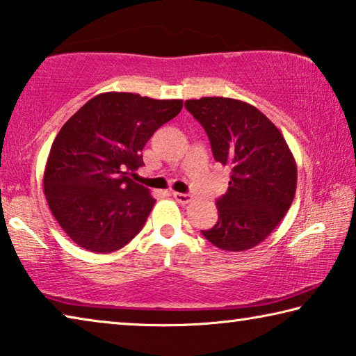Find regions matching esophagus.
I'll return each mask as SVG.
<instances>
[{
    "instance_id": "34e87169",
    "label": "esophagus",
    "mask_w": 356,
    "mask_h": 356,
    "mask_svg": "<svg viewBox=\"0 0 356 356\" xmlns=\"http://www.w3.org/2000/svg\"><path fill=\"white\" fill-rule=\"evenodd\" d=\"M173 198L177 200L179 204H188L192 202V195L189 194H181V192H173Z\"/></svg>"
}]
</instances>
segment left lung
Masks as SVG:
<instances>
[{"label": "left lung", "mask_w": 356, "mask_h": 356, "mask_svg": "<svg viewBox=\"0 0 356 356\" xmlns=\"http://www.w3.org/2000/svg\"><path fill=\"white\" fill-rule=\"evenodd\" d=\"M184 104L208 133L216 161L232 167L227 194L216 203L219 219L203 236L227 252L257 247L294 200V154L280 129L250 103L203 97Z\"/></svg>", "instance_id": "8db88e82"}]
</instances>
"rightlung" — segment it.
Wrapping results in <instances>:
<instances>
[{"label": "right lung", "mask_w": 356, "mask_h": 356, "mask_svg": "<svg viewBox=\"0 0 356 356\" xmlns=\"http://www.w3.org/2000/svg\"><path fill=\"white\" fill-rule=\"evenodd\" d=\"M181 109L183 99L104 92L64 123L49 149L43 191L74 244L112 253L139 234L156 200L128 175L143 164L154 131Z\"/></svg>", "instance_id": "add662e5"}]
</instances>
